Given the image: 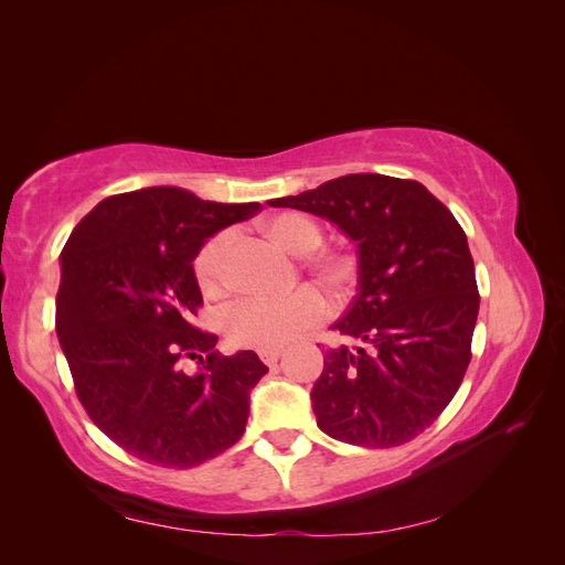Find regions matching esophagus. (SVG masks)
<instances>
[{
    "label": "esophagus",
    "instance_id": "esophagus-1",
    "mask_svg": "<svg viewBox=\"0 0 565 565\" xmlns=\"http://www.w3.org/2000/svg\"><path fill=\"white\" fill-rule=\"evenodd\" d=\"M280 355H282L280 349H262V351H259V358H262V361H264L268 367L276 365Z\"/></svg>",
    "mask_w": 565,
    "mask_h": 565
}]
</instances>
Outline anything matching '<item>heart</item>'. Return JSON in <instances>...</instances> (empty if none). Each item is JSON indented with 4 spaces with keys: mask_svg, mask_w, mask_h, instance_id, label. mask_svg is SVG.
Listing matches in <instances>:
<instances>
[{
    "mask_svg": "<svg viewBox=\"0 0 565 565\" xmlns=\"http://www.w3.org/2000/svg\"><path fill=\"white\" fill-rule=\"evenodd\" d=\"M266 233L292 254L320 247L322 224L306 212H280L266 221ZM231 233L221 231L202 243L193 256V276L204 297H224L228 289L226 256ZM309 268L332 295H347L358 280V256L344 247H322L309 256ZM330 313V303L318 287L303 285L285 297H241L221 316V328L237 347L278 349L316 328Z\"/></svg>",
    "mask_w": 565,
    "mask_h": 565,
    "instance_id": "1",
    "label": "heart"
}]
</instances>
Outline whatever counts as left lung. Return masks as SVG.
Listing matches in <instances>:
<instances>
[{
    "mask_svg": "<svg viewBox=\"0 0 565 565\" xmlns=\"http://www.w3.org/2000/svg\"><path fill=\"white\" fill-rule=\"evenodd\" d=\"M334 221L358 243V295L332 332L313 384L320 429L363 448H396L440 417L471 361L478 316L473 259L452 212L419 181L347 174L278 198Z\"/></svg>",
    "mask_w": 565,
    "mask_h": 565,
    "instance_id": "obj_1",
    "label": "left lung"
}]
</instances>
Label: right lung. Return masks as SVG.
Returning <instances> with one entry per match:
<instances>
[{
    "label": "right lung",
    "instance_id": "obj_1",
    "mask_svg": "<svg viewBox=\"0 0 565 565\" xmlns=\"http://www.w3.org/2000/svg\"><path fill=\"white\" fill-rule=\"evenodd\" d=\"M259 210L141 188L100 200L61 252L56 332L77 398L100 431L148 465L191 469L245 434L249 388L268 367L254 351L216 353V334L195 328L193 256ZM188 360L201 370L188 373Z\"/></svg>",
    "mask_w": 565,
    "mask_h": 565
}]
</instances>
